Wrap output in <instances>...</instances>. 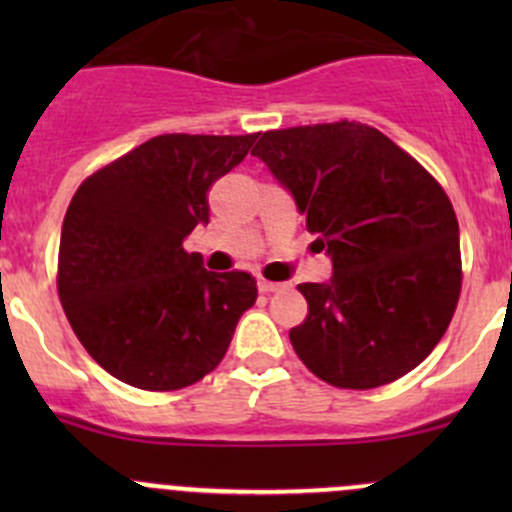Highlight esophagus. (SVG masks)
I'll use <instances>...</instances> for the list:
<instances>
[{
	"mask_svg": "<svg viewBox=\"0 0 512 512\" xmlns=\"http://www.w3.org/2000/svg\"><path fill=\"white\" fill-rule=\"evenodd\" d=\"M287 285H280V282H270V280H257V289H260L262 294H270V292H280V289H285Z\"/></svg>",
	"mask_w": 512,
	"mask_h": 512,
	"instance_id": "1",
	"label": "esophagus"
}]
</instances>
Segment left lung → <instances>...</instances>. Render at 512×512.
I'll return each mask as SVG.
<instances>
[{
  "instance_id": "obj_1",
  "label": "left lung",
  "mask_w": 512,
  "mask_h": 512,
  "mask_svg": "<svg viewBox=\"0 0 512 512\" xmlns=\"http://www.w3.org/2000/svg\"><path fill=\"white\" fill-rule=\"evenodd\" d=\"M252 156L292 193L332 257L327 285H297L289 329L302 364L337 389H376L416 369L461 297L458 220L438 180L366 123L265 131Z\"/></svg>"
}]
</instances>
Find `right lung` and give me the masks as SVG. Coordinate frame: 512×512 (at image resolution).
Segmentation results:
<instances>
[{
  "mask_svg": "<svg viewBox=\"0 0 512 512\" xmlns=\"http://www.w3.org/2000/svg\"><path fill=\"white\" fill-rule=\"evenodd\" d=\"M165 133L84 180L59 242L61 307L86 352L146 391H178L223 361L257 299L247 272L215 275L183 240L208 223L210 185L255 143Z\"/></svg>",
  "mask_w": 512,
  "mask_h": 512,
  "instance_id": "obj_1",
  "label": "right lung"
}]
</instances>
